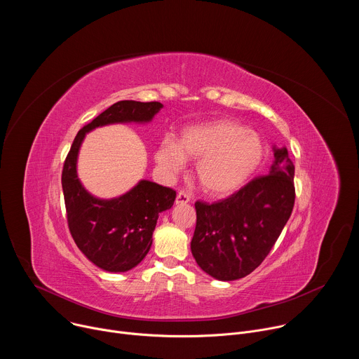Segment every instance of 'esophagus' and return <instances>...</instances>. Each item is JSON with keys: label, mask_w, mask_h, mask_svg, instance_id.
<instances>
[{"label": "esophagus", "mask_w": 359, "mask_h": 359, "mask_svg": "<svg viewBox=\"0 0 359 359\" xmlns=\"http://www.w3.org/2000/svg\"><path fill=\"white\" fill-rule=\"evenodd\" d=\"M190 201V196L184 191H179L176 196V204H186Z\"/></svg>", "instance_id": "esophagus-1"}]
</instances>
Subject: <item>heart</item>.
<instances>
[{
	"label": "heart",
	"instance_id": "heart-1",
	"mask_svg": "<svg viewBox=\"0 0 359 359\" xmlns=\"http://www.w3.org/2000/svg\"><path fill=\"white\" fill-rule=\"evenodd\" d=\"M266 142L247 126L219 119L186 128L179 142L165 139L156 150V163L168 176L180 173L196 161V177L204 193L227 197L240 190L262 168Z\"/></svg>",
	"mask_w": 359,
	"mask_h": 359
}]
</instances>
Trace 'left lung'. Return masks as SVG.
<instances>
[{"instance_id":"1","label":"left lung","mask_w":359,"mask_h":359,"mask_svg":"<svg viewBox=\"0 0 359 359\" xmlns=\"http://www.w3.org/2000/svg\"><path fill=\"white\" fill-rule=\"evenodd\" d=\"M273 151L267 176L255 177L217 203L194 204L191 254L198 267L216 280H238L257 269L291 216L294 165L285 146H273Z\"/></svg>"}]
</instances>
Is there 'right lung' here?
I'll return each instance as SVG.
<instances>
[{
    "instance_id": "add662e5",
    "label": "right lung",
    "mask_w": 359,
    "mask_h": 359,
    "mask_svg": "<svg viewBox=\"0 0 359 359\" xmlns=\"http://www.w3.org/2000/svg\"><path fill=\"white\" fill-rule=\"evenodd\" d=\"M162 108L161 102H116L78 132L65 159L62 190L69 231L85 257L105 271H129L146 257L159 215L173 206L176 191L140 180L118 197L99 198L78 177L79 149L86 133L96 128L132 122L144 125Z\"/></svg>"
}]
</instances>
